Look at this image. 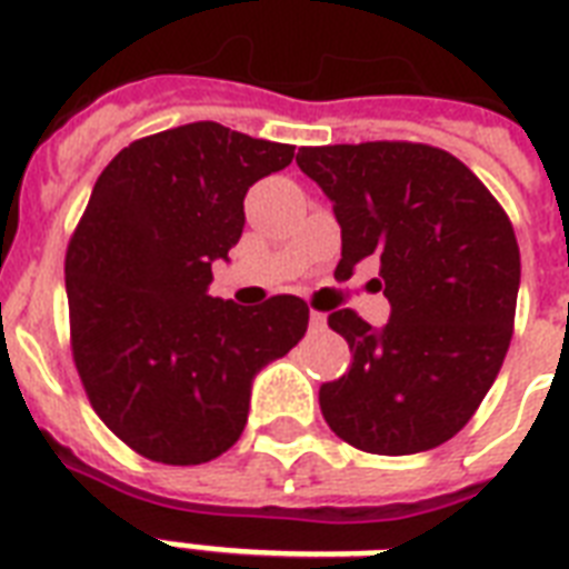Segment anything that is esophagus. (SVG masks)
<instances>
[{
  "instance_id": "34e87169",
  "label": "esophagus",
  "mask_w": 569,
  "mask_h": 569,
  "mask_svg": "<svg viewBox=\"0 0 569 569\" xmlns=\"http://www.w3.org/2000/svg\"><path fill=\"white\" fill-rule=\"evenodd\" d=\"M325 325H328V316H325V312L312 310L310 312V328L312 330H321V328H325Z\"/></svg>"
}]
</instances>
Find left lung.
<instances>
[{"instance_id": "8db88e82", "label": "left lung", "mask_w": 569, "mask_h": 569, "mask_svg": "<svg viewBox=\"0 0 569 569\" xmlns=\"http://www.w3.org/2000/svg\"><path fill=\"white\" fill-rule=\"evenodd\" d=\"M342 227L337 274L380 259L389 321L355 310L328 325L351 369L321 383L330 431L372 455H416L451 440L493 387L513 333L520 248L485 182L440 147L366 141L298 150Z\"/></svg>"}]
</instances>
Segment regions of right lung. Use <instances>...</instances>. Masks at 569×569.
I'll list each match as a JSON object with an SVG mask.
<instances>
[{
  "instance_id": "obj_1",
  "label": "right lung",
  "mask_w": 569,
  "mask_h": 569,
  "mask_svg": "<svg viewBox=\"0 0 569 569\" xmlns=\"http://www.w3.org/2000/svg\"><path fill=\"white\" fill-rule=\"evenodd\" d=\"M292 156L200 120L132 141L93 186L64 259L70 346L91 407L138 455L171 467L223 455L259 369L307 333L295 295L253 310L209 295L244 194Z\"/></svg>"
}]
</instances>
